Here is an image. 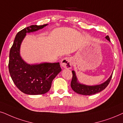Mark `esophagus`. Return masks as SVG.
<instances>
[{
    "label": "esophagus",
    "instance_id": "esophagus-1",
    "mask_svg": "<svg viewBox=\"0 0 123 123\" xmlns=\"http://www.w3.org/2000/svg\"><path fill=\"white\" fill-rule=\"evenodd\" d=\"M72 65H73V59L71 57H65L61 61L62 66L65 68H68V69L71 68Z\"/></svg>",
    "mask_w": 123,
    "mask_h": 123
}]
</instances>
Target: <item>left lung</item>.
<instances>
[{"label":"left lung","mask_w":123,"mask_h":123,"mask_svg":"<svg viewBox=\"0 0 123 123\" xmlns=\"http://www.w3.org/2000/svg\"><path fill=\"white\" fill-rule=\"evenodd\" d=\"M105 37L107 40L110 42V37L109 36L107 35ZM72 73H73V78H72V80L71 82V88L76 93L82 95H92L100 92L101 91H103L107 87L109 83L110 82L111 78H112V74L110 77L105 82L102 83V84L97 85V86H86V85L84 84H81L79 83L78 81L77 80L75 71H72Z\"/></svg>","instance_id":"left-lung-1"}]
</instances>
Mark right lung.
Masks as SVG:
<instances>
[{"label":"right lung","instance_id":"right-lung-1","mask_svg":"<svg viewBox=\"0 0 123 123\" xmlns=\"http://www.w3.org/2000/svg\"><path fill=\"white\" fill-rule=\"evenodd\" d=\"M31 25L19 31L10 50L8 68L16 86L27 94H43L49 91L53 80L61 71L60 63L29 65L19 55L21 44L27 32L36 31L46 26Z\"/></svg>","mask_w":123,"mask_h":123}]
</instances>
